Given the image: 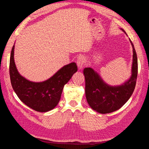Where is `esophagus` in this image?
<instances>
[{
    "instance_id": "obj_1",
    "label": "esophagus",
    "mask_w": 149,
    "mask_h": 149,
    "mask_svg": "<svg viewBox=\"0 0 149 149\" xmlns=\"http://www.w3.org/2000/svg\"><path fill=\"white\" fill-rule=\"evenodd\" d=\"M86 63V59L83 56H80L78 58L77 60V65L79 70H81L84 66Z\"/></svg>"
}]
</instances>
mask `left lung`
Instances as JSON below:
<instances>
[{"label": "left lung", "mask_w": 149, "mask_h": 149, "mask_svg": "<svg viewBox=\"0 0 149 149\" xmlns=\"http://www.w3.org/2000/svg\"><path fill=\"white\" fill-rule=\"evenodd\" d=\"M130 42L133 48L132 76L123 85L111 86L104 82L100 75L91 68H85L83 70L87 102L89 106L97 112L107 114L118 110L129 100L134 91L137 78L138 63L136 49L130 40Z\"/></svg>", "instance_id": "obj_1"}]
</instances>
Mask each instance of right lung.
<instances>
[{"instance_id": "obj_1", "label": "right lung", "mask_w": 149, "mask_h": 149, "mask_svg": "<svg viewBox=\"0 0 149 149\" xmlns=\"http://www.w3.org/2000/svg\"><path fill=\"white\" fill-rule=\"evenodd\" d=\"M14 45L10 54L9 72L12 86L20 100L36 111L45 112L55 108L59 102L64 86L77 71L75 63H71L52 77L40 83L26 79L18 72L13 58Z\"/></svg>"}]
</instances>
